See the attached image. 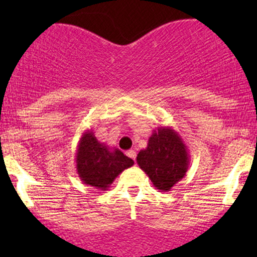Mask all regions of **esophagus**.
Segmentation results:
<instances>
[{
  "instance_id": "obj_1",
  "label": "esophagus",
  "mask_w": 257,
  "mask_h": 257,
  "mask_svg": "<svg viewBox=\"0 0 257 257\" xmlns=\"http://www.w3.org/2000/svg\"><path fill=\"white\" fill-rule=\"evenodd\" d=\"M126 155H128L129 158H131V159H133V160H136V158H137V152L136 150H133V149H131V150H128V152L125 153Z\"/></svg>"
}]
</instances>
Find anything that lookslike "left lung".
Wrapping results in <instances>:
<instances>
[{"mask_svg":"<svg viewBox=\"0 0 257 257\" xmlns=\"http://www.w3.org/2000/svg\"><path fill=\"white\" fill-rule=\"evenodd\" d=\"M189 158L188 147L180 134L170 126H159L153 131L147 148L138 153L137 163L155 188L169 191L185 177Z\"/></svg>","mask_w":257,"mask_h":257,"instance_id":"left-lung-1","label":"left lung"}]
</instances>
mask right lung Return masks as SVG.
Here are the masks:
<instances>
[{
  "instance_id": "1",
  "label": "right lung",
  "mask_w": 257,
  "mask_h": 257,
  "mask_svg": "<svg viewBox=\"0 0 257 257\" xmlns=\"http://www.w3.org/2000/svg\"><path fill=\"white\" fill-rule=\"evenodd\" d=\"M134 164L118 148L100 143L92 129L80 137L76 152L77 174L83 184L99 190H107L114 179Z\"/></svg>"
}]
</instances>
